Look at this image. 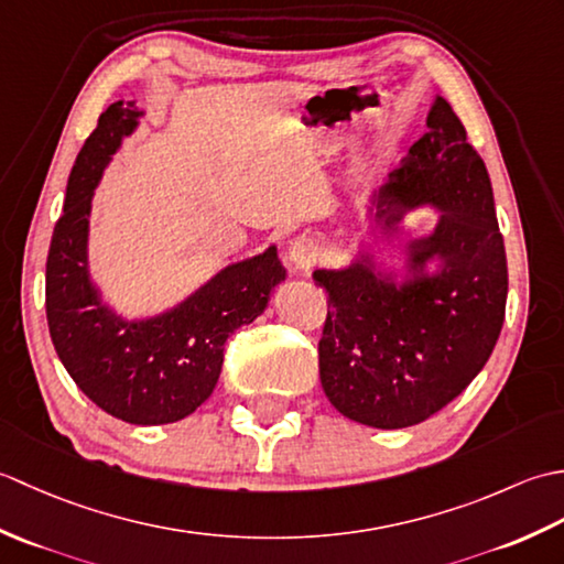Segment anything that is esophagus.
<instances>
[{
	"instance_id": "obj_1",
	"label": "esophagus",
	"mask_w": 564,
	"mask_h": 564,
	"mask_svg": "<svg viewBox=\"0 0 564 564\" xmlns=\"http://www.w3.org/2000/svg\"><path fill=\"white\" fill-rule=\"evenodd\" d=\"M319 257V245L313 237H297L291 245V261L297 269H307L313 267L315 259Z\"/></svg>"
}]
</instances>
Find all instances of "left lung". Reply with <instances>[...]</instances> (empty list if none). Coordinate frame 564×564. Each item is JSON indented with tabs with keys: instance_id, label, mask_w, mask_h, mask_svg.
<instances>
[{
	"instance_id": "1",
	"label": "left lung",
	"mask_w": 564,
	"mask_h": 564,
	"mask_svg": "<svg viewBox=\"0 0 564 564\" xmlns=\"http://www.w3.org/2000/svg\"><path fill=\"white\" fill-rule=\"evenodd\" d=\"M426 123L410 160L390 174L380 213L394 225L404 206L434 200L443 215L416 263L441 254L443 271L402 291L364 263L315 271L327 291L322 388L344 416L373 429L414 426L458 398L505 325L507 254L485 162L446 99Z\"/></svg>"
}]
</instances>
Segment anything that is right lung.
I'll return each mask as SVG.
<instances>
[{"label": "right lung", "mask_w": 564, "mask_h": 564, "mask_svg": "<svg viewBox=\"0 0 564 564\" xmlns=\"http://www.w3.org/2000/svg\"><path fill=\"white\" fill-rule=\"evenodd\" d=\"M135 118L133 101L109 106L77 154L47 249L45 315L77 388L111 416L154 426L178 422L210 398L227 337L263 313L285 271L271 247L220 271L184 305L150 322H121L99 303L87 273L91 191Z\"/></svg>", "instance_id": "obj_1"}]
</instances>
